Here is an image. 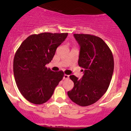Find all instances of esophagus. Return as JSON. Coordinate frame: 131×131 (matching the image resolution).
<instances>
[{"instance_id":"esophagus-1","label":"esophagus","mask_w":131,"mask_h":131,"mask_svg":"<svg viewBox=\"0 0 131 131\" xmlns=\"http://www.w3.org/2000/svg\"><path fill=\"white\" fill-rule=\"evenodd\" d=\"M69 78V75H67V74H64V76H63V79H67Z\"/></svg>"}]
</instances>
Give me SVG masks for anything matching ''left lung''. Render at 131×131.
I'll return each instance as SVG.
<instances>
[{
  "instance_id": "left-lung-1",
  "label": "left lung",
  "mask_w": 131,
  "mask_h": 131,
  "mask_svg": "<svg viewBox=\"0 0 131 131\" xmlns=\"http://www.w3.org/2000/svg\"><path fill=\"white\" fill-rule=\"evenodd\" d=\"M74 37L80 46L78 64L84 74L81 79L70 76L74 87L68 95L77 105L86 106L98 101L107 91L113 73V56L100 37L85 34H74Z\"/></svg>"
}]
</instances>
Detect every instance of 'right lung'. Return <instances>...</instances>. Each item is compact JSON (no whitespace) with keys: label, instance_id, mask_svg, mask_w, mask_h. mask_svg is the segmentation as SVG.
Wrapping results in <instances>:
<instances>
[{"label":"right lung","instance_id":"right-lung-1","mask_svg":"<svg viewBox=\"0 0 131 131\" xmlns=\"http://www.w3.org/2000/svg\"><path fill=\"white\" fill-rule=\"evenodd\" d=\"M67 36L68 33L32 34L16 50L13 59L15 79L21 94L31 103H46L63 78V71H52L46 65Z\"/></svg>","mask_w":131,"mask_h":131}]
</instances>
